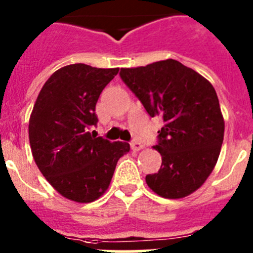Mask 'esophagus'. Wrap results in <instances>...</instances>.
<instances>
[{
    "instance_id": "obj_1",
    "label": "esophagus",
    "mask_w": 253,
    "mask_h": 253,
    "mask_svg": "<svg viewBox=\"0 0 253 253\" xmlns=\"http://www.w3.org/2000/svg\"><path fill=\"white\" fill-rule=\"evenodd\" d=\"M130 147L134 152H138V151H140V149H143V144L140 142H137V140L131 142Z\"/></svg>"
}]
</instances>
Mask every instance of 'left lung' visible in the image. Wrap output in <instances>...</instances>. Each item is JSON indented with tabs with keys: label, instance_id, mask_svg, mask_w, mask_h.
Segmentation results:
<instances>
[{
	"label": "left lung",
	"instance_id": "1",
	"mask_svg": "<svg viewBox=\"0 0 253 253\" xmlns=\"http://www.w3.org/2000/svg\"><path fill=\"white\" fill-rule=\"evenodd\" d=\"M119 75L147 113L165 122L153 147L162 156V165L157 173L146 176L147 185L166 199L193 194L215 167L224 137L214 87L175 59L122 68Z\"/></svg>",
	"mask_w": 253,
	"mask_h": 253
}]
</instances>
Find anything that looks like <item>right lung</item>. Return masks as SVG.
Wrapping results in <instances>:
<instances>
[{"label":"right lung","mask_w":253,"mask_h":253,"mask_svg":"<svg viewBox=\"0 0 253 253\" xmlns=\"http://www.w3.org/2000/svg\"><path fill=\"white\" fill-rule=\"evenodd\" d=\"M119 68L84 63L55 71L40 90L29 120V140L38 169L66 199L91 203L110 185L116 163L130 146L91 135L100 93Z\"/></svg>","instance_id":"obj_1"}]
</instances>
